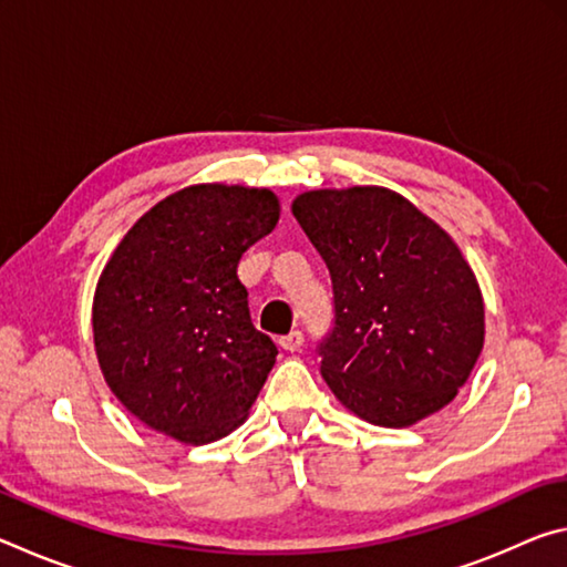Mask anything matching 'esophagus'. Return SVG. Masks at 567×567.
Instances as JSON below:
<instances>
[{
  "instance_id": "34e87169",
  "label": "esophagus",
  "mask_w": 567,
  "mask_h": 567,
  "mask_svg": "<svg viewBox=\"0 0 567 567\" xmlns=\"http://www.w3.org/2000/svg\"><path fill=\"white\" fill-rule=\"evenodd\" d=\"M305 344V334L300 330H292L290 334H285V338H280V348L287 350V352H297Z\"/></svg>"
}]
</instances>
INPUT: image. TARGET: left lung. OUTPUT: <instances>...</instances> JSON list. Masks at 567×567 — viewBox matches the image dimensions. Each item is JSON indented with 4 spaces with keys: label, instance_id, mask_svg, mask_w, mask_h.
Wrapping results in <instances>:
<instances>
[{
    "label": "left lung",
    "instance_id": "8db88e82",
    "mask_svg": "<svg viewBox=\"0 0 567 567\" xmlns=\"http://www.w3.org/2000/svg\"><path fill=\"white\" fill-rule=\"evenodd\" d=\"M292 215L330 270L334 328L318 352L334 398L382 427L443 410L485 340L483 295L453 237L385 187L302 192Z\"/></svg>",
    "mask_w": 567,
    "mask_h": 567
}]
</instances>
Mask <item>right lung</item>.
<instances>
[{
    "label": "right lung",
    "instance_id": "obj_1",
    "mask_svg": "<svg viewBox=\"0 0 567 567\" xmlns=\"http://www.w3.org/2000/svg\"><path fill=\"white\" fill-rule=\"evenodd\" d=\"M280 219L275 192L192 185L132 225L100 275L94 350L147 427L205 445L243 425L277 348L249 320L239 257Z\"/></svg>",
    "mask_w": 567,
    "mask_h": 567
}]
</instances>
